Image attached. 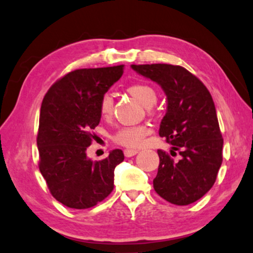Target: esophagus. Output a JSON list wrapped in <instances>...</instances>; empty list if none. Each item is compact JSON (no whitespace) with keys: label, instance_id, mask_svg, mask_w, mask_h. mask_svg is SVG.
Returning <instances> with one entry per match:
<instances>
[{"label":"esophagus","instance_id":"34e87169","mask_svg":"<svg viewBox=\"0 0 253 253\" xmlns=\"http://www.w3.org/2000/svg\"><path fill=\"white\" fill-rule=\"evenodd\" d=\"M137 154V150H133V149H126V150H124V155L126 156V157H133Z\"/></svg>","mask_w":253,"mask_h":253}]
</instances>
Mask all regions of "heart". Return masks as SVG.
I'll list each match as a JSON object with an SVG mask.
<instances>
[{
	"instance_id": "1",
	"label": "heart",
	"mask_w": 253,
	"mask_h": 253,
	"mask_svg": "<svg viewBox=\"0 0 253 253\" xmlns=\"http://www.w3.org/2000/svg\"><path fill=\"white\" fill-rule=\"evenodd\" d=\"M127 92L140 101L144 106L151 110V106L157 102V91L152 86L144 83L133 84L127 87ZM98 111L103 118H109L113 112V98L110 94H104L99 99ZM148 126H124L115 131L112 135V141L122 147L134 149L138 148L143 143L144 138L149 134Z\"/></svg>"
}]
</instances>
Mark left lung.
Instances as JSON below:
<instances>
[{"label": "left lung", "instance_id": "left-lung-1", "mask_svg": "<svg viewBox=\"0 0 253 253\" xmlns=\"http://www.w3.org/2000/svg\"><path fill=\"white\" fill-rule=\"evenodd\" d=\"M131 69L157 83L167 96L159 136L173 145L172 156L161 149L157 151L156 193L172 204H191L211 189L222 163L223 138L212 96L182 66L144 64ZM176 152L181 156L179 161L172 158Z\"/></svg>", "mask_w": 253, "mask_h": 253}]
</instances>
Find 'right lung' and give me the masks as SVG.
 <instances>
[{
  "label": "right lung",
  "instance_id": "add662e5",
  "mask_svg": "<svg viewBox=\"0 0 253 253\" xmlns=\"http://www.w3.org/2000/svg\"><path fill=\"white\" fill-rule=\"evenodd\" d=\"M124 65L71 71L49 88L41 104L37 143L39 169L49 191L70 209L84 210L111 194L120 149L99 162L86 150L99 124L98 103L120 79Z\"/></svg>",
  "mask_w": 253,
  "mask_h": 253
}]
</instances>
